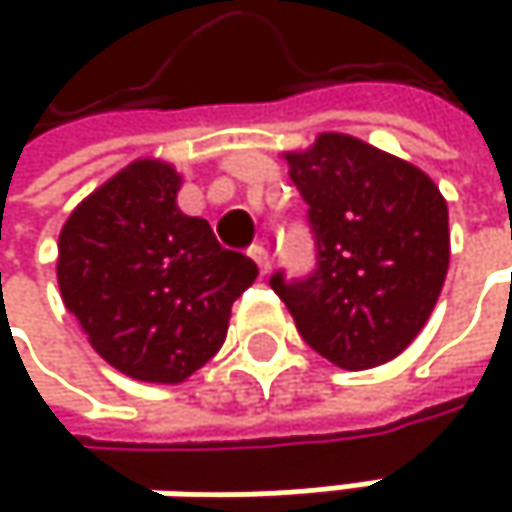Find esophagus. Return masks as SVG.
Wrapping results in <instances>:
<instances>
[{
	"label": "esophagus",
	"mask_w": 512,
	"mask_h": 512,
	"mask_svg": "<svg viewBox=\"0 0 512 512\" xmlns=\"http://www.w3.org/2000/svg\"><path fill=\"white\" fill-rule=\"evenodd\" d=\"M249 255L257 263V269H260V275H266L269 272V266H272V257H269V249H263V246H252L249 249Z\"/></svg>",
	"instance_id": "esophagus-1"
}]
</instances>
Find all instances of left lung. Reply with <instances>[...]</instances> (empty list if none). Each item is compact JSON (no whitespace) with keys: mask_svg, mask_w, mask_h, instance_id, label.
Returning a JSON list of instances; mask_svg holds the SVG:
<instances>
[{"mask_svg":"<svg viewBox=\"0 0 512 512\" xmlns=\"http://www.w3.org/2000/svg\"><path fill=\"white\" fill-rule=\"evenodd\" d=\"M308 201L317 269L272 275L299 335L344 370L397 358L427 326L451 263L448 201L427 171L347 133L287 151Z\"/></svg>","mask_w":512,"mask_h":512,"instance_id":"8db88e82","label":"left lung"}]
</instances>
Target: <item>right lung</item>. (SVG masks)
<instances>
[{
  "label": "right lung",
  "mask_w": 512,
  "mask_h": 512,
  "mask_svg": "<svg viewBox=\"0 0 512 512\" xmlns=\"http://www.w3.org/2000/svg\"><path fill=\"white\" fill-rule=\"evenodd\" d=\"M183 177L139 156L85 195L58 234V290L97 356L130 379L177 385L219 353L252 257L177 207Z\"/></svg>",
  "instance_id": "obj_1"
}]
</instances>
